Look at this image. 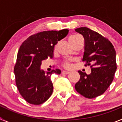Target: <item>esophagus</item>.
<instances>
[{
    "instance_id": "34e87169",
    "label": "esophagus",
    "mask_w": 122,
    "mask_h": 122,
    "mask_svg": "<svg viewBox=\"0 0 122 122\" xmlns=\"http://www.w3.org/2000/svg\"><path fill=\"white\" fill-rule=\"evenodd\" d=\"M69 73H70V71H63L62 72V74H68Z\"/></svg>"
}]
</instances>
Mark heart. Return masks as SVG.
<instances>
[{"instance_id": "b5f03b06", "label": "heart", "mask_w": 122, "mask_h": 122, "mask_svg": "<svg viewBox=\"0 0 122 122\" xmlns=\"http://www.w3.org/2000/svg\"><path fill=\"white\" fill-rule=\"evenodd\" d=\"M83 40L81 36L78 35H71L70 37H69V41L71 45L73 46L77 43V42ZM58 43L56 44L54 47V52H56V50H57V48ZM62 66L64 68L66 69H70L71 68L72 66V63L70 61H68V60H65L64 62H62Z\"/></svg>"}]
</instances>
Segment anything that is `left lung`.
I'll use <instances>...</instances> for the list:
<instances>
[{
	"label": "left lung",
	"mask_w": 122,
	"mask_h": 122,
	"mask_svg": "<svg viewBox=\"0 0 122 122\" xmlns=\"http://www.w3.org/2000/svg\"><path fill=\"white\" fill-rule=\"evenodd\" d=\"M85 39L82 62L89 65L91 73L79 71L80 79L75 84L79 94L87 98H94L105 92L114 79L117 69L116 52L107 38L86 27L75 29Z\"/></svg>",
	"instance_id": "obj_1"
}]
</instances>
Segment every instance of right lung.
<instances>
[{"label":"right lung","instance_id":"1","mask_svg":"<svg viewBox=\"0 0 122 122\" xmlns=\"http://www.w3.org/2000/svg\"><path fill=\"white\" fill-rule=\"evenodd\" d=\"M68 29L43 31L31 35L19 48L14 67L15 82L23 98L33 105L43 104L52 93V74H60L59 69L46 72L40 70L42 60L53 57L54 47L68 33Z\"/></svg>","mask_w":122,"mask_h":122}]
</instances>
